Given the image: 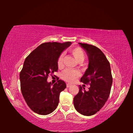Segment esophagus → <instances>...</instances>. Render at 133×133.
Returning <instances> with one entry per match:
<instances>
[{
    "label": "esophagus",
    "instance_id": "esophagus-1",
    "mask_svg": "<svg viewBox=\"0 0 133 133\" xmlns=\"http://www.w3.org/2000/svg\"><path fill=\"white\" fill-rule=\"evenodd\" d=\"M71 86H72V85L70 84V83H67V84H66L67 88H70V87H71Z\"/></svg>",
    "mask_w": 133,
    "mask_h": 133
}]
</instances>
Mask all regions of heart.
<instances>
[{"instance_id":"heart-1","label":"heart","mask_w":133,"mask_h":133,"mask_svg":"<svg viewBox=\"0 0 133 133\" xmlns=\"http://www.w3.org/2000/svg\"><path fill=\"white\" fill-rule=\"evenodd\" d=\"M70 52L78 62H82L85 59V52L83 51L82 49L79 48V47L72 48L70 50ZM63 57H64V54L63 53H62L58 57L57 63L59 68H62L63 67ZM80 75H81V74H80L79 71L66 69L62 72L61 74V77L63 81L70 83H72L76 81V79L79 77Z\"/></svg>"}]
</instances>
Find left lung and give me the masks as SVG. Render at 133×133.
<instances>
[{"instance_id":"8db88e82","label":"left lung","mask_w":133,"mask_h":133,"mask_svg":"<svg viewBox=\"0 0 133 133\" xmlns=\"http://www.w3.org/2000/svg\"><path fill=\"white\" fill-rule=\"evenodd\" d=\"M87 52L88 68L81 77L85 84L90 83L89 90L79 86L74 96V108L79 113L90 116L96 114L103 107L110 96L112 83L110 64L103 52L94 45L79 43Z\"/></svg>"}]
</instances>
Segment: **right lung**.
I'll use <instances>...</instances> for the list:
<instances>
[{
  "label": "right lung",
  "instance_id": "obj_1",
  "mask_svg": "<svg viewBox=\"0 0 133 133\" xmlns=\"http://www.w3.org/2000/svg\"><path fill=\"white\" fill-rule=\"evenodd\" d=\"M71 44V42L42 43L25 59L19 75L21 89L27 105L36 113L47 115L57 108L66 83L57 80L52 85L46 80L49 74L57 71L58 57Z\"/></svg>",
  "mask_w": 133,
  "mask_h": 133
}]
</instances>
